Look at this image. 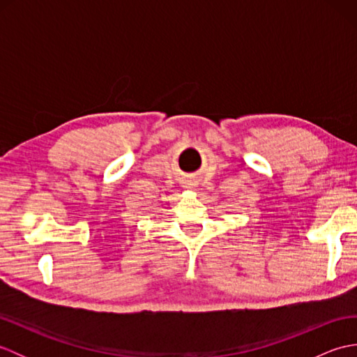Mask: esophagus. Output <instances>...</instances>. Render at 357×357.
<instances>
[{"label": "esophagus", "instance_id": "34e87169", "mask_svg": "<svg viewBox=\"0 0 357 357\" xmlns=\"http://www.w3.org/2000/svg\"><path fill=\"white\" fill-rule=\"evenodd\" d=\"M185 188H195V184L192 181H188V183H185Z\"/></svg>", "mask_w": 357, "mask_h": 357}]
</instances>
